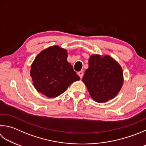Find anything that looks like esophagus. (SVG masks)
<instances>
[{"mask_svg":"<svg viewBox=\"0 0 146 146\" xmlns=\"http://www.w3.org/2000/svg\"><path fill=\"white\" fill-rule=\"evenodd\" d=\"M78 75L79 76H80V78H82V76H83V71H79V72L78 73Z\"/></svg>","mask_w":146,"mask_h":146,"instance_id":"34e87169","label":"esophagus"}]
</instances>
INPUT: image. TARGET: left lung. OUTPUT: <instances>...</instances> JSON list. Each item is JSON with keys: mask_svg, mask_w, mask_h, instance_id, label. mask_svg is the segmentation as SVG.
Listing matches in <instances>:
<instances>
[{"mask_svg": "<svg viewBox=\"0 0 146 146\" xmlns=\"http://www.w3.org/2000/svg\"><path fill=\"white\" fill-rule=\"evenodd\" d=\"M82 81L95 102H106L113 98L121 90L123 84V70L110 56L92 55Z\"/></svg>", "mask_w": 146, "mask_h": 146, "instance_id": "obj_1", "label": "left lung"}]
</instances>
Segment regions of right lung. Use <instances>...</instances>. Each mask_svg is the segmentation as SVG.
<instances>
[{
	"label": "right lung",
	"mask_w": 146,
	"mask_h": 146,
	"mask_svg": "<svg viewBox=\"0 0 146 146\" xmlns=\"http://www.w3.org/2000/svg\"><path fill=\"white\" fill-rule=\"evenodd\" d=\"M67 57L66 50L58 46L48 48L37 55L30 74L39 92L48 98L57 97L74 82L80 80Z\"/></svg>",
	"instance_id": "1"
}]
</instances>
